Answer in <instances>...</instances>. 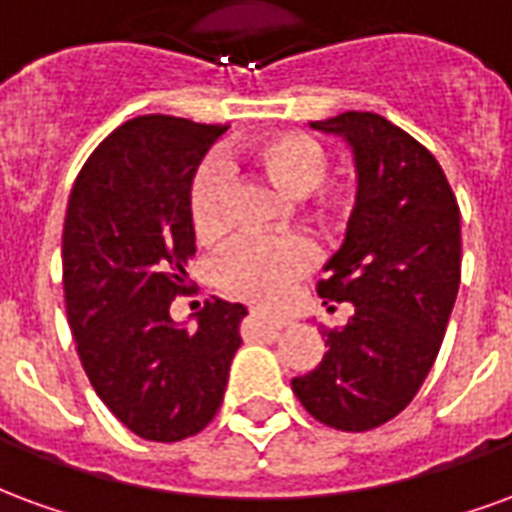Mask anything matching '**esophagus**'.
Masks as SVG:
<instances>
[{
  "label": "esophagus",
  "instance_id": "obj_1",
  "mask_svg": "<svg viewBox=\"0 0 512 512\" xmlns=\"http://www.w3.org/2000/svg\"><path fill=\"white\" fill-rule=\"evenodd\" d=\"M249 318L260 323V326H268V329H285V326H288L285 318H279V315H266V312H257V310L249 312Z\"/></svg>",
  "mask_w": 512,
  "mask_h": 512
}]
</instances>
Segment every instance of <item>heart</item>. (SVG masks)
I'll return each instance as SVG.
<instances>
[{"label":"heart","mask_w":512,"mask_h":512,"mask_svg":"<svg viewBox=\"0 0 512 512\" xmlns=\"http://www.w3.org/2000/svg\"><path fill=\"white\" fill-rule=\"evenodd\" d=\"M246 167L260 172L285 194L301 197L321 189L315 216L329 219L348 205V189L343 183L323 186L329 169L326 147L307 134H271L241 153ZM227 172L222 164L208 161L197 169L189 189V216L200 238H219L227 224ZM315 263V249L301 235H274V238H241L224 249L216 260V282L233 299L252 304H277L290 285L301 279Z\"/></svg>","instance_id":"obj_1"}]
</instances>
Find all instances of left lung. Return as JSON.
Masks as SVG:
<instances>
[{
    "instance_id": "left-lung-1",
    "label": "left lung",
    "mask_w": 512,
    "mask_h": 512,
    "mask_svg": "<svg viewBox=\"0 0 512 512\" xmlns=\"http://www.w3.org/2000/svg\"><path fill=\"white\" fill-rule=\"evenodd\" d=\"M310 126L354 150V213L318 282L323 304L351 301L354 315L323 332L321 365L290 386L318 422L362 433L397 417L439 356L461 285V211L433 153L386 117Z\"/></svg>"
}]
</instances>
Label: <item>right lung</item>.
Masks as SVG:
<instances>
[{
	"mask_svg": "<svg viewBox=\"0 0 512 512\" xmlns=\"http://www.w3.org/2000/svg\"><path fill=\"white\" fill-rule=\"evenodd\" d=\"M227 126L134 117L95 147L73 183L62 230V285L90 384L131 433L180 441L222 406L244 304L205 301L197 329L169 318L197 252L189 189Z\"/></svg>",
	"mask_w": 512,
	"mask_h": 512,
	"instance_id": "1",
	"label": "right lung"
}]
</instances>
